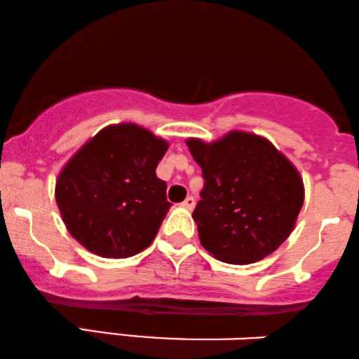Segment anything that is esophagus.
<instances>
[{
    "label": "esophagus",
    "mask_w": 359,
    "mask_h": 359,
    "mask_svg": "<svg viewBox=\"0 0 359 359\" xmlns=\"http://www.w3.org/2000/svg\"><path fill=\"white\" fill-rule=\"evenodd\" d=\"M181 206H183V208H187V210H193V208H195V198L188 196L187 200H184L183 203H181Z\"/></svg>",
    "instance_id": "esophagus-1"
}]
</instances>
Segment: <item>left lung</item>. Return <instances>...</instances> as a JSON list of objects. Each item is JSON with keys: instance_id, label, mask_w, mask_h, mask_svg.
<instances>
[{"instance_id": "obj_1", "label": "left lung", "mask_w": 359, "mask_h": 359, "mask_svg": "<svg viewBox=\"0 0 359 359\" xmlns=\"http://www.w3.org/2000/svg\"><path fill=\"white\" fill-rule=\"evenodd\" d=\"M205 187L193 220L215 259L245 265L287 240L304 203V183L269 139L230 130L213 142L187 139Z\"/></svg>"}]
</instances>
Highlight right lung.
I'll list each match as a JSON object with an SVG mask.
<instances>
[{
    "label": "right lung",
    "instance_id": "1",
    "mask_svg": "<svg viewBox=\"0 0 359 359\" xmlns=\"http://www.w3.org/2000/svg\"><path fill=\"white\" fill-rule=\"evenodd\" d=\"M168 141L133 124H112L67 161L55 200L67 230L105 259H126L153 243L171 203L156 168Z\"/></svg>",
    "mask_w": 359,
    "mask_h": 359
}]
</instances>
